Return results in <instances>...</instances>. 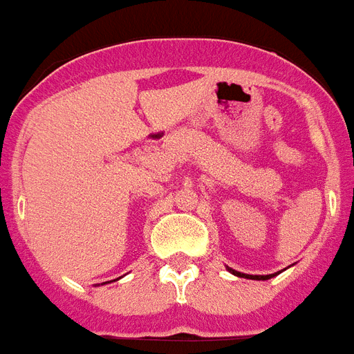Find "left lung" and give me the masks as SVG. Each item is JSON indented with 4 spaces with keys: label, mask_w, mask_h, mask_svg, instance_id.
Segmentation results:
<instances>
[{
    "label": "left lung",
    "mask_w": 354,
    "mask_h": 354,
    "mask_svg": "<svg viewBox=\"0 0 354 354\" xmlns=\"http://www.w3.org/2000/svg\"><path fill=\"white\" fill-rule=\"evenodd\" d=\"M227 270L232 273V275H237V277H245V279H252V281H268V279L275 277V275H279V273H281V272H277V273H270V275H250V273H241V272H237V270L228 268V266H227Z\"/></svg>",
    "instance_id": "obj_1"
}]
</instances>
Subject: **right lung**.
<instances>
[{
    "label": "right lung",
    "instance_id": "add662e5",
    "mask_svg": "<svg viewBox=\"0 0 354 354\" xmlns=\"http://www.w3.org/2000/svg\"><path fill=\"white\" fill-rule=\"evenodd\" d=\"M115 281H117V279H115ZM102 284H106V283H102Z\"/></svg>",
    "mask_w": 354,
    "mask_h": 354
}]
</instances>
